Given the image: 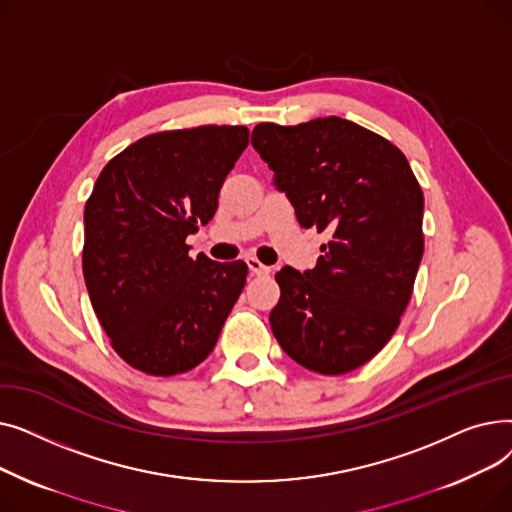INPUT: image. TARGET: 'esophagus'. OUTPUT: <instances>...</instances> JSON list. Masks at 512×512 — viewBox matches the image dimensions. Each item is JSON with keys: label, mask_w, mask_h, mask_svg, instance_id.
Returning <instances> with one entry per match:
<instances>
[{"label": "esophagus", "mask_w": 512, "mask_h": 512, "mask_svg": "<svg viewBox=\"0 0 512 512\" xmlns=\"http://www.w3.org/2000/svg\"><path fill=\"white\" fill-rule=\"evenodd\" d=\"M247 265H249V272L253 274V276H267L272 272V267H267V265H263L259 259H255V257H247Z\"/></svg>", "instance_id": "obj_1"}]
</instances>
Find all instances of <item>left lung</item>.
Instances as JSON below:
<instances>
[{"instance_id":"1","label":"left lung","mask_w":512,"mask_h":512,"mask_svg":"<svg viewBox=\"0 0 512 512\" xmlns=\"http://www.w3.org/2000/svg\"><path fill=\"white\" fill-rule=\"evenodd\" d=\"M251 143L299 224L332 236L313 270L276 274L272 332L311 371H353L382 351L411 301L423 257L421 186L398 147L338 116L263 122Z\"/></svg>"}]
</instances>
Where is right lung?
Returning a JSON list of instances; mask_svg holds the SVG:
<instances>
[{
	"instance_id": "add662e5",
	"label": "right lung",
	"mask_w": 512,
	"mask_h": 512,
	"mask_svg": "<svg viewBox=\"0 0 512 512\" xmlns=\"http://www.w3.org/2000/svg\"><path fill=\"white\" fill-rule=\"evenodd\" d=\"M247 145V126L166 130L101 170L85 205L83 274L101 328L134 369L184 373L218 342L249 267L193 259L186 236L213 218Z\"/></svg>"
}]
</instances>
